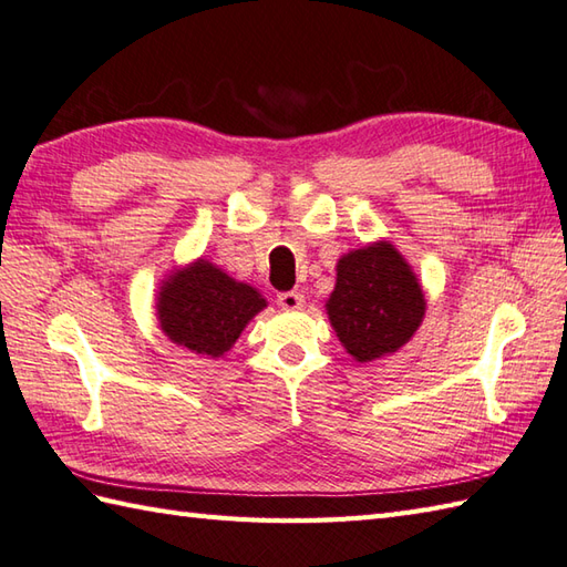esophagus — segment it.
<instances>
[{
    "mask_svg": "<svg viewBox=\"0 0 567 567\" xmlns=\"http://www.w3.org/2000/svg\"><path fill=\"white\" fill-rule=\"evenodd\" d=\"M276 303H279L281 310H300L306 306V298L298 291H288V293L276 296Z\"/></svg>",
    "mask_w": 567,
    "mask_h": 567,
    "instance_id": "1",
    "label": "esophagus"
}]
</instances>
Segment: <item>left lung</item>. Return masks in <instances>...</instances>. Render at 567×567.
<instances>
[{"label":"left lung","instance_id":"obj_1","mask_svg":"<svg viewBox=\"0 0 567 567\" xmlns=\"http://www.w3.org/2000/svg\"><path fill=\"white\" fill-rule=\"evenodd\" d=\"M327 318L347 354L371 363L405 347L424 320L417 274L395 245L375 240L337 259Z\"/></svg>","mask_w":567,"mask_h":567}]
</instances>
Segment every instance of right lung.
Instances as JSON below:
<instances>
[{
  "instance_id": "obj_1",
  "label": "right lung",
  "mask_w": 567,
  "mask_h": 567,
  "mask_svg": "<svg viewBox=\"0 0 567 567\" xmlns=\"http://www.w3.org/2000/svg\"><path fill=\"white\" fill-rule=\"evenodd\" d=\"M264 308L267 298L255 286L204 257L172 269L155 298L159 330L169 342L208 359L225 357Z\"/></svg>"
}]
</instances>
